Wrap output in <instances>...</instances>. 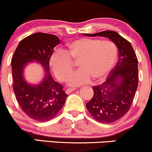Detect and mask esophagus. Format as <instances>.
Returning <instances> with one entry per match:
<instances>
[{"label": "esophagus", "instance_id": "esophagus-1", "mask_svg": "<svg viewBox=\"0 0 152 152\" xmlns=\"http://www.w3.org/2000/svg\"><path fill=\"white\" fill-rule=\"evenodd\" d=\"M76 90V88H67V89L66 90V94H70L71 92L74 91Z\"/></svg>", "mask_w": 152, "mask_h": 152}]
</instances>
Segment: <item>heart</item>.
<instances>
[{
    "label": "heart",
    "instance_id": "b5f03b06",
    "mask_svg": "<svg viewBox=\"0 0 152 152\" xmlns=\"http://www.w3.org/2000/svg\"><path fill=\"white\" fill-rule=\"evenodd\" d=\"M117 48L112 41L82 38L71 41L66 50L57 48L50 57V65L57 78L64 81L74 68L73 61L78 60L80 69L67 79L70 86L89 83L92 78L102 80L116 63Z\"/></svg>",
    "mask_w": 152,
    "mask_h": 152
}]
</instances>
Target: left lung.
Wrapping results in <instances>:
<instances>
[{
    "mask_svg": "<svg viewBox=\"0 0 152 152\" xmlns=\"http://www.w3.org/2000/svg\"><path fill=\"white\" fill-rule=\"evenodd\" d=\"M83 35L107 37L118 47L116 65L106 81L93 86L94 96L86 104V109L94 119L103 124L113 123L123 117L132 106L139 82L137 57L131 43L116 31Z\"/></svg>",
    "mask_w": 152,
    "mask_h": 152,
    "instance_id": "left-lung-1",
    "label": "left lung"
}]
</instances>
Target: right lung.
Instances as JSON below:
<instances>
[{"instance_id":"right-lung-1","label":"right lung","mask_w":152,"mask_h":152,"mask_svg":"<svg viewBox=\"0 0 152 152\" xmlns=\"http://www.w3.org/2000/svg\"><path fill=\"white\" fill-rule=\"evenodd\" d=\"M60 40L55 35L36 33L21 40L11 59L13 88L22 111L38 121L55 117L65 104L68 95L61 84L55 81L50 72L49 60ZM36 60L45 66V78L39 85L31 86L22 78L27 62Z\"/></svg>"}]
</instances>
